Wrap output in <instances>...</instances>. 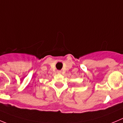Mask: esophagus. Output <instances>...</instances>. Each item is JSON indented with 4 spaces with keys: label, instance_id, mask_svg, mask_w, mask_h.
Wrapping results in <instances>:
<instances>
[{
    "label": "esophagus",
    "instance_id": "esophagus-1",
    "mask_svg": "<svg viewBox=\"0 0 123 123\" xmlns=\"http://www.w3.org/2000/svg\"><path fill=\"white\" fill-rule=\"evenodd\" d=\"M62 73V71H61V70H58V71H57V73H58V74H61Z\"/></svg>",
    "mask_w": 123,
    "mask_h": 123
}]
</instances>
